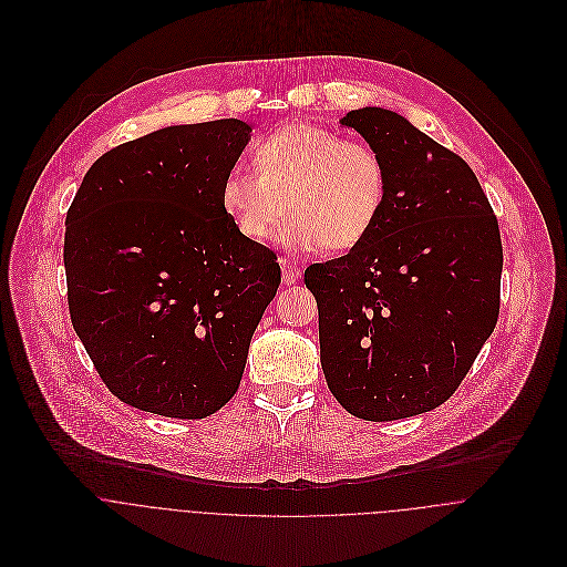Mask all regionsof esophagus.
I'll list each match as a JSON object with an SVG mask.
<instances>
[{
	"label": "esophagus",
	"instance_id": "34e87169",
	"mask_svg": "<svg viewBox=\"0 0 567 567\" xmlns=\"http://www.w3.org/2000/svg\"><path fill=\"white\" fill-rule=\"evenodd\" d=\"M279 266H281V279H284V284H286V286H292V284H297V281H299V277H301V268H299L297 264H292L290 259L281 257V259H279Z\"/></svg>",
	"mask_w": 567,
	"mask_h": 567
}]
</instances>
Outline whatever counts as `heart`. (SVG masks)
Segmentation results:
<instances>
[{"label":"heart","instance_id":"obj_1","mask_svg":"<svg viewBox=\"0 0 567 567\" xmlns=\"http://www.w3.org/2000/svg\"><path fill=\"white\" fill-rule=\"evenodd\" d=\"M259 172L234 167L220 205L246 240H266L286 209L279 243L292 250H347L375 227L386 198L380 155L315 124H288L255 146Z\"/></svg>","mask_w":567,"mask_h":567}]
</instances>
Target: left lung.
Segmentation results:
<instances>
[{
	"instance_id": "1",
	"label": "left lung",
	"mask_w": 567,
	"mask_h": 567,
	"mask_svg": "<svg viewBox=\"0 0 567 567\" xmlns=\"http://www.w3.org/2000/svg\"><path fill=\"white\" fill-rule=\"evenodd\" d=\"M386 169L371 234L312 264L321 364L331 395L367 421H395L447 402L499 312L502 243L474 169L380 106L349 111Z\"/></svg>"
}]
</instances>
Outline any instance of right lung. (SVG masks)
Here are the masks:
<instances>
[{"mask_svg": "<svg viewBox=\"0 0 567 567\" xmlns=\"http://www.w3.org/2000/svg\"><path fill=\"white\" fill-rule=\"evenodd\" d=\"M250 131L234 117L167 126L104 153L82 178L65 220L68 303L124 404L205 419L240 386L281 284L277 255L220 205Z\"/></svg>", "mask_w": 567, "mask_h": 567, "instance_id": "add662e5", "label": "right lung"}]
</instances>
